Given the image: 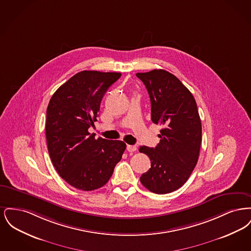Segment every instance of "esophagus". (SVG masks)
Listing matches in <instances>:
<instances>
[{
  "label": "esophagus",
  "mask_w": 251,
  "mask_h": 251,
  "mask_svg": "<svg viewBox=\"0 0 251 251\" xmlns=\"http://www.w3.org/2000/svg\"><path fill=\"white\" fill-rule=\"evenodd\" d=\"M137 150V148L135 147V146H131V145H128L127 146V151H129V152H133V151H135Z\"/></svg>",
  "instance_id": "esophagus-1"
}]
</instances>
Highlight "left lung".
Returning <instances> with one entry per match:
<instances>
[{"mask_svg":"<svg viewBox=\"0 0 251 251\" xmlns=\"http://www.w3.org/2000/svg\"><path fill=\"white\" fill-rule=\"evenodd\" d=\"M151 99V120L163 126L155 148L141 146L151 168L140 181L155 194L181 187L196 167L201 144V121L191 92L179 79L164 70L136 73Z\"/></svg>","mask_w":251,"mask_h":251,"instance_id":"obj_1","label":"left lung"}]
</instances>
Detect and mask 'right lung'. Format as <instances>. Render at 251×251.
Listing matches in <instances>:
<instances>
[{"label":"right lung","instance_id":"right-lung-1","mask_svg":"<svg viewBox=\"0 0 251 251\" xmlns=\"http://www.w3.org/2000/svg\"><path fill=\"white\" fill-rule=\"evenodd\" d=\"M120 76L119 72H78L50 100L45 127L49 154L62 179L79 190L106 184L126 149L123 141L95 139L88 132L102 97Z\"/></svg>","mask_w":251,"mask_h":251}]
</instances>
